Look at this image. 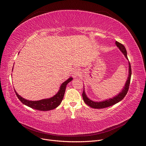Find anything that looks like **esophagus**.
<instances>
[{
    "mask_svg": "<svg viewBox=\"0 0 146 146\" xmlns=\"http://www.w3.org/2000/svg\"><path fill=\"white\" fill-rule=\"evenodd\" d=\"M80 74H81V72L80 69H75L72 71V76L73 78H76V77H78L79 76H80Z\"/></svg>",
    "mask_w": 146,
    "mask_h": 146,
    "instance_id": "obj_1",
    "label": "esophagus"
}]
</instances>
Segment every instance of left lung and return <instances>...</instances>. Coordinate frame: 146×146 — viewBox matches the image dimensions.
I'll return each instance as SVG.
<instances>
[{"label": "left lung", "mask_w": 146, "mask_h": 146, "mask_svg": "<svg viewBox=\"0 0 146 146\" xmlns=\"http://www.w3.org/2000/svg\"><path fill=\"white\" fill-rule=\"evenodd\" d=\"M115 44L119 48L120 50L123 53V54L124 55L126 59L129 60L128 57H127V51H126V49H125V47L124 46V45H123L122 44H121L120 43H119L117 41L115 42ZM131 76V68L130 63L129 62V76L127 77V81H126V82H125L124 87L121 90V92H120L117 96L113 97V98L111 99L105 100L102 101V102H94L87 98V96H86V94L85 93L84 88L83 92L82 93V96H83V99L84 103L87 105H88L89 106L91 107L92 108H94V109H103V108H108V107L111 106L116 103H119V102H120L121 100H122L124 99L125 95L127 93V92L129 89Z\"/></svg>", "instance_id": "left-lung-1"}]
</instances>
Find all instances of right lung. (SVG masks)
Instances as JSON below:
<instances>
[{"instance_id":"1","label":"right lung","mask_w":146,"mask_h":146,"mask_svg":"<svg viewBox=\"0 0 146 146\" xmlns=\"http://www.w3.org/2000/svg\"><path fill=\"white\" fill-rule=\"evenodd\" d=\"M72 80H73L72 77H69V78L67 80L63 82L60 87V89L59 92H58L54 96H53L52 98H50L49 99H42L38 101L28 100L23 98L22 97H21L20 95H19L15 90V92L18 99L20 100V101L23 104L29 107V108H31L33 109L40 110V111L51 110L56 109L57 107H58L60 104L64 95L66 86Z\"/></svg>"}]
</instances>
